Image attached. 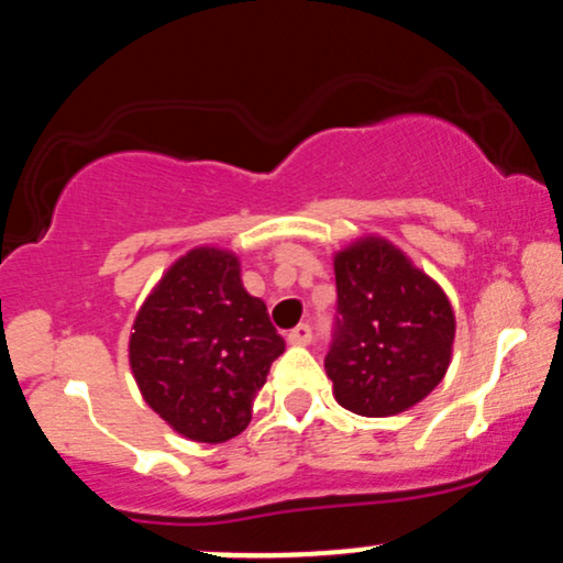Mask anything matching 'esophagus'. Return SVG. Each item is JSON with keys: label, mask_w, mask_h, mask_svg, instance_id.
Returning <instances> with one entry per match:
<instances>
[{"label": "esophagus", "mask_w": 563, "mask_h": 563, "mask_svg": "<svg viewBox=\"0 0 563 563\" xmlns=\"http://www.w3.org/2000/svg\"><path fill=\"white\" fill-rule=\"evenodd\" d=\"M287 343L289 346H306V343H311V328L308 324H298L295 330H289Z\"/></svg>", "instance_id": "esophagus-1"}]
</instances>
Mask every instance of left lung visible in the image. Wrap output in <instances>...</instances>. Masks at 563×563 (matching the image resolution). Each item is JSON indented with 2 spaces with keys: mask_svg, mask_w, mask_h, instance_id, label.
I'll list each match as a JSON object with an SVG mask.
<instances>
[{
  "mask_svg": "<svg viewBox=\"0 0 563 563\" xmlns=\"http://www.w3.org/2000/svg\"><path fill=\"white\" fill-rule=\"evenodd\" d=\"M332 268L341 319L324 371L338 405L367 419L419 405L451 365L449 295L384 235L354 239Z\"/></svg>",
  "mask_w": 563,
  "mask_h": 563,
  "instance_id": "1",
  "label": "left lung"
}]
</instances>
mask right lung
Wrapping results in <instances>:
<instances>
[{"mask_svg": "<svg viewBox=\"0 0 563 563\" xmlns=\"http://www.w3.org/2000/svg\"><path fill=\"white\" fill-rule=\"evenodd\" d=\"M284 338L241 284L239 255L192 246L174 260L139 306L129 365L144 402L177 434L225 443L252 421Z\"/></svg>", "mask_w": 563, "mask_h": 563, "instance_id": "add662e5", "label": "right lung"}]
</instances>
